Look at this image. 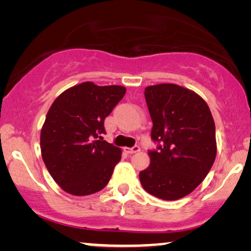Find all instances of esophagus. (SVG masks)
Segmentation results:
<instances>
[{
  "label": "esophagus",
  "mask_w": 251,
  "mask_h": 251,
  "mask_svg": "<svg viewBox=\"0 0 251 251\" xmlns=\"http://www.w3.org/2000/svg\"><path fill=\"white\" fill-rule=\"evenodd\" d=\"M125 151H126V152L128 153V154H133V153L139 152V151H140V147H139V146H137V145H136V146H133V147H130V149H129V147H126Z\"/></svg>",
  "instance_id": "obj_1"
}]
</instances>
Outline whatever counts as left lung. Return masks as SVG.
<instances>
[{
  "label": "left lung",
  "mask_w": 251,
  "mask_h": 251,
  "mask_svg": "<svg viewBox=\"0 0 251 251\" xmlns=\"http://www.w3.org/2000/svg\"><path fill=\"white\" fill-rule=\"evenodd\" d=\"M145 99L153 122L151 164L139 173L144 190L162 200L186 197L202 183L216 159V129L207 102L173 83L151 85Z\"/></svg>",
  "instance_id": "1"
}]
</instances>
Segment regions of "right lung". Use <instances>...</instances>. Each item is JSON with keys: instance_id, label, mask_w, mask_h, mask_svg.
<instances>
[{"instance_id": "add662e5", "label": "right lung", "mask_w": 251, "mask_h": 251, "mask_svg": "<svg viewBox=\"0 0 251 251\" xmlns=\"http://www.w3.org/2000/svg\"><path fill=\"white\" fill-rule=\"evenodd\" d=\"M126 94L121 85H74L58 96L41 130V153L53 180L72 195L104 188L121 150L102 140L104 120Z\"/></svg>"}]
</instances>
